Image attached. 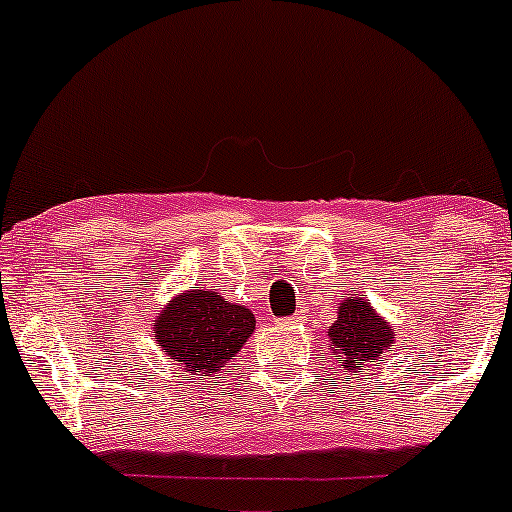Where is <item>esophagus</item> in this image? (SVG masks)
<instances>
[{"label":"esophagus","instance_id":"34e87169","mask_svg":"<svg viewBox=\"0 0 512 512\" xmlns=\"http://www.w3.org/2000/svg\"><path fill=\"white\" fill-rule=\"evenodd\" d=\"M286 322H298V317H289V320H286Z\"/></svg>","mask_w":512,"mask_h":512}]
</instances>
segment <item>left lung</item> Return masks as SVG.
I'll list each match as a JSON object with an SVG mask.
<instances>
[{
	"label": "left lung",
	"mask_w": 512,
	"mask_h": 512,
	"mask_svg": "<svg viewBox=\"0 0 512 512\" xmlns=\"http://www.w3.org/2000/svg\"><path fill=\"white\" fill-rule=\"evenodd\" d=\"M392 344H395V332L370 308V303L351 296L339 305L337 322L330 327V346L332 354L344 358V370L349 373L370 370Z\"/></svg>",
	"instance_id": "1"
}]
</instances>
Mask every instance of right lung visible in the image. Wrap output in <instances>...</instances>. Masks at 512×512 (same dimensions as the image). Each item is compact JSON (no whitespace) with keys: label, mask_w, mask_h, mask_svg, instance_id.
Listing matches in <instances>:
<instances>
[{"label":"right lung","mask_w":512,"mask_h":512,"mask_svg":"<svg viewBox=\"0 0 512 512\" xmlns=\"http://www.w3.org/2000/svg\"><path fill=\"white\" fill-rule=\"evenodd\" d=\"M255 330V317L243 305L228 303L214 289H192L173 298L156 320V342L187 373L223 370Z\"/></svg>","instance_id":"add662e5"}]
</instances>
